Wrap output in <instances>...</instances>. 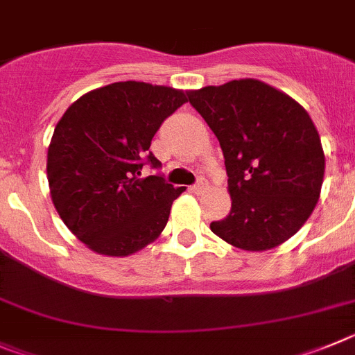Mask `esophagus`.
Returning <instances> with one entry per match:
<instances>
[{"label":"esophagus","instance_id":"34e87169","mask_svg":"<svg viewBox=\"0 0 355 355\" xmlns=\"http://www.w3.org/2000/svg\"><path fill=\"white\" fill-rule=\"evenodd\" d=\"M207 188V181H206V178H199V180H197V183L193 184V187H191V190L193 191H197V193H200V191H204Z\"/></svg>","mask_w":355,"mask_h":355}]
</instances>
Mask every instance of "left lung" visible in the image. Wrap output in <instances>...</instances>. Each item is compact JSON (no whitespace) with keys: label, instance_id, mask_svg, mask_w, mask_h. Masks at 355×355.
<instances>
[{"label":"left lung","instance_id":"1","mask_svg":"<svg viewBox=\"0 0 355 355\" xmlns=\"http://www.w3.org/2000/svg\"><path fill=\"white\" fill-rule=\"evenodd\" d=\"M225 158L229 216L211 223L223 241L264 252L291 239L320 197L326 156L310 114L257 79L188 91Z\"/></svg>","mask_w":355,"mask_h":355}]
</instances>
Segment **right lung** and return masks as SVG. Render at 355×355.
<instances>
[{"mask_svg":"<svg viewBox=\"0 0 355 355\" xmlns=\"http://www.w3.org/2000/svg\"><path fill=\"white\" fill-rule=\"evenodd\" d=\"M188 102L167 86L126 80L93 89L58 121L47 151L51 199L71 234L95 253L128 257L165 229L184 191L162 175L141 178L165 118Z\"/></svg>","mask_w":355,"mask_h":355,"instance_id":"right-lung-1","label":"right lung"}]
</instances>
